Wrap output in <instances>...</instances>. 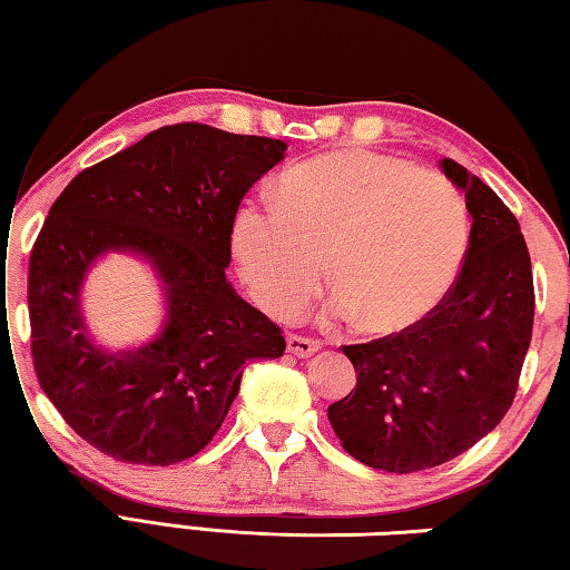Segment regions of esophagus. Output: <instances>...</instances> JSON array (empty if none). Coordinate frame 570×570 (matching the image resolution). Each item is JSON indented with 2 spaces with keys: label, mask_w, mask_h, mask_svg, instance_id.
Instances as JSON below:
<instances>
[{
  "label": "esophagus",
  "mask_w": 570,
  "mask_h": 570,
  "mask_svg": "<svg viewBox=\"0 0 570 570\" xmlns=\"http://www.w3.org/2000/svg\"><path fill=\"white\" fill-rule=\"evenodd\" d=\"M286 350L292 352L294 356H302V360H306V356L320 352L322 344L316 340H308V336H302V334H288L286 336Z\"/></svg>",
  "instance_id": "34e87169"
}]
</instances>
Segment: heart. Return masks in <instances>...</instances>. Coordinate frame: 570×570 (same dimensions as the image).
I'll use <instances>...</instances> for the list:
<instances>
[{"mask_svg":"<svg viewBox=\"0 0 570 570\" xmlns=\"http://www.w3.org/2000/svg\"><path fill=\"white\" fill-rule=\"evenodd\" d=\"M274 204L240 206L230 240L250 296L276 320L312 302L330 262L334 316L404 332L448 296L468 254L470 210L455 183L384 153L298 163Z\"/></svg>","mask_w":570,"mask_h":570,"instance_id":"1","label":"heart"}]
</instances>
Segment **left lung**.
I'll return each instance as SVG.
<instances>
[{
    "instance_id": "8db88e82",
    "label": "left lung",
    "mask_w": 570,
    "mask_h": 570,
    "mask_svg": "<svg viewBox=\"0 0 570 570\" xmlns=\"http://www.w3.org/2000/svg\"><path fill=\"white\" fill-rule=\"evenodd\" d=\"M465 190L470 244L448 296L410 330L342 352L356 387L330 404L342 448L387 472L438 468L495 430L515 400L535 294L520 224L498 193L442 160Z\"/></svg>"
}]
</instances>
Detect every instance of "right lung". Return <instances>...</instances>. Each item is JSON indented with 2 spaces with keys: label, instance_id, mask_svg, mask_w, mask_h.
<instances>
[{
  "label": "right lung",
  "instance_id": "right-lung-1",
  "mask_svg": "<svg viewBox=\"0 0 570 570\" xmlns=\"http://www.w3.org/2000/svg\"><path fill=\"white\" fill-rule=\"evenodd\" d=\"M284 150L274 138L166 125L77 173L52 204L30 254L32 362L57 412L105 455L193 458L226 420L244 364L284 354V332L226 282L240 200ZM105 249L148 255L167 284V330L138 351L105 353L83 334L79 286Z\"/></svg>",
  "mask_w": 570,
  "mask_h": 570
}]
</instances>
